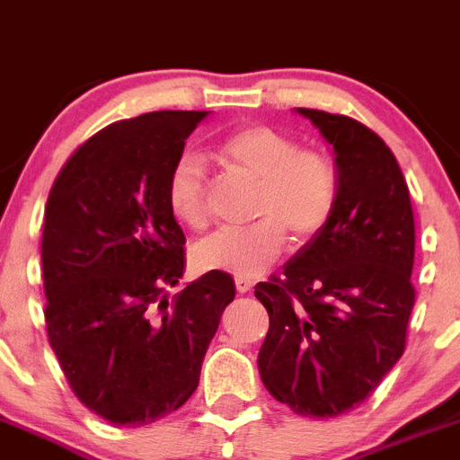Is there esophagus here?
Returning a JSON list of instances; mask_svg holds the SVG:
<instances>
[{
    "label": "esophagus",
    "instance_id": "esophagus-1",
    "mask_svg": "<svg viewBox=\"0 0 460 460\" xmlns=\"http://www.w3.org/2000/svg\"><path fill=\"white\" fill-rule=\"evenodd\" d=\"M254 288V281L252 279H244V277H235V290H238L240 295L250 293V290Z\"/></svg>",
    "mask_w": 460,
    "mask_h": 460
}]
</instances>
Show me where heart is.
Masks as SVG:
<instances>
[{
    "instance_id": "1",
    "label": "heart",
    "mask_w": 460,
    "mask_h": 460,
    "mask_svg": "<svg viewBox=\"0 0 460 460\" xmlns=\"http://www.w3.org/2000/svg\"><path fill=\"white\" fill-rule=\"evenodd\" d=\"M217 158L229 170L256 181L247 226H225L195 244L201 270L254 279L270 268L286 244V231L297 240L327 226L341 197L336 163L320 149H299L297 140L265 124L231 131L217 145ZM170 213L181 225L199 229L208 220L206 170L195 154L172 165L165 186Z\"/></svg>"
}]
</instances>
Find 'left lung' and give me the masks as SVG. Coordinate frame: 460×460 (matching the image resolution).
<instances>
[{"mask_svg": "<svg viewBox=\"0 0 460 460\" xmlns=\"http://www.w3.org/2000/svg\"><path fill=\"white\" fill-rule=\"evenodd\" d=\"M333 147L341 197L322 226L256 283L270 315L259 372L277 402L306 418L358 406L404 354L415 304V222L388 145L347 115L297 109Z\"/></svg>", "mask_w": 460, "mask_h": 460, "instance_id": "left-lung-1", "label": "left lung"}]
</instances>
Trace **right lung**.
<instances>
[{
	"label": "right lung",
	"mask_w": 460,
	"mask_h": 460,
	"mask_svg": "<svg viewBox=\"0 0 460 460\" xmlns=\"http://www.w3.org/2000/svg\"><path fill=\"white\" fill-rule=\"evenodd\" d=\"M208 111H154L109 124L58 172L45 206L49 345L81 404L118 427L177 411L234 302L226 272L167 297L186 270L167 174Z\"/></svg>",
	"instance_id": "obj_1"
}]
</instances>
